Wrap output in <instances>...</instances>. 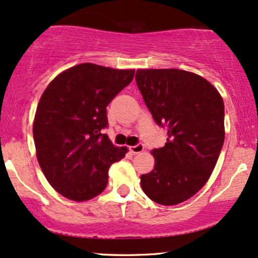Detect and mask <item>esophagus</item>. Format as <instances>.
<instances>
[{"instance_id": "esophagus-1", "label": "esophagus", "mask_w": 258, "mask_h": 258, "mask_svg": "<svg viewBox=\"0 0 258 258\" xmlns=\"http://www.w3.org/2000/svg\"><path fill=\"white\" fill-rule=\"evenodd\" d=\"M143 151H144L143 144H137V146L130 147V152H131L132 154H140V153H142Z\"/></svg>"}]
</instances>
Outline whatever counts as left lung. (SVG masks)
<instances>
[{"label": "left lung", "instance_id": "left-lung-1", "mask_svg": "<svg viewBox=\"0 0 258 258\" xmlns=\"http://www.w3.org/2000/svg\"><path fill=\"white\" fill-rule=\"evenodd\" d=\"M136 82L155 122L168 132L155 164L141 175L152 201L175 206L206 185L224 143V101L206 78L176 69L137 70Z\"/></svg>", "mask_w": 258, "mask_h": 258}]
</instances>
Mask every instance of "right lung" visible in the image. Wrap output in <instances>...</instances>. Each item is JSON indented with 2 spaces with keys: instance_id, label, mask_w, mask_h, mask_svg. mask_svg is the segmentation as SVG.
<instances>
[{
  "instance_id": "obj_1",
  "label": "right lung",
  "mask_w": 258,
  "mask_h": 258,
  "mask_svg": "<svg viewBox=\"0 0 258 258\" xmlns=\"http://www.w3.org/2000/svg\"><path fill=\"white\" fill-rule=\"evenodd\" d=\"M135 77V70L81 63L63 71L42 93L33 122L36 158L58 194L76 202L97 197L107 171L128 149L116 147L101 130L106 106Z\"/></svg>"
}]
</instances>
